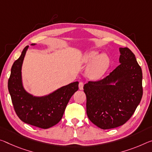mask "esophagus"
I'll list each match as a JSON object with an SVG mask.
<instances>
[{"label": "esophagus", "instance_id": "obj_1", "mask_svg": "<svg viewBox=\"0 0 152 152\" xmlns=\"http://www.w3.org/2000/svg\"><path fill=\"white\" fill-rule=\"evenodd\" d=\"M78 86H79V89H80V90H83V86H84V83H82V82H80V83H79Z\"/></svg>", "mask_w": 152, "mask_h": 152}]
</instances>
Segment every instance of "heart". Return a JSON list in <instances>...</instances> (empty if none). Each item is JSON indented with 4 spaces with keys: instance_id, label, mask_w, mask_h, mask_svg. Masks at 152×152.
I'll return each mask as SVG.
<instances>
[{
    "instance_id": "obj_1",
    "label": "heart",
    "mask_w": 152,
    "mask_h": 152,
    "mask_svg": "<svg viewBox=\"0 0 152 152\" xmlns=\"http://www.w3.org/2000/svg\"><path fill=\"white\" fill-rule=\"evenodd\" d=\"M83 63L91 65L87 69V75L93 80L102 77L109 66V58L106 55H99L98 52L92 51L85 55Z\"/></svg>"
}]
</instances>
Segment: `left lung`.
<instances>
[{
    "instance_id": "1",
    "label": "left lung",
    "mask_w": 152,
    "mask_h": 152,
    "mask_svg": "<svg viewBox=\"0 0 152 152\" xmlns=\"http://www.w3.org/2000/svg\"><path fill=\"white\" fill-rule=\"evenodd\" d=\"M120 65L102 80L84 85L86 114L102 129L122 126L131 118L143 95L142 70L129 48H120Z\"/></svg>"
}]
</instances>
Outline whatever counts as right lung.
Segmentation results:
<instances>
[{"label": "right lung", "mask_w": 152, "mask_h": 152, "mask_svg": "<svg viewBox=\"0 0 152 152\" xmlns=\"http://www.w3.org/2000/svg\"><path fill=\"white\" fill-rule=\"evenodd\" d=\"M28 47L24 48L20 57L12 66L8 80L9 92L14 110L21 121L38 128L49 129L62 118L67 103L78 90V82L62 86L42 97L28 93L23 86L21 67Z\"/></svg>", "instance_id": "obj_1"}]
</instances>
